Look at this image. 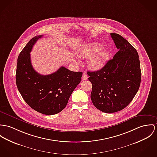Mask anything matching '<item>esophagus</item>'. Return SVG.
I'll return each mask as SVG.
<instances>
[{
    "label": "esophagus",
    "instance_id": "34e87169",
    "mask_svg": "<svg viewBox=\"0 0 157 157\" xmlns=\"http://www.w3.org/2000/svg\"><path fill=\"white\" fill-rule=\"evenodd\" d=\"M88 75L86 74V73H83V75H82V80H86L87 79H88Z\"/></svg>",
    "mask_w": 157,
    "mask_h": 157
}]
</instances>
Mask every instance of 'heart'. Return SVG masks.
I'll list each match as a JSON object with an SVG mask.
<instances>
[{
    "label": "heart",
    "instance_id": "b5f03b06",
    "mask_svg": "<svg viewBox=\"0 0 157 157\" xmlns=\"http://www.w3.org/2000/svg\"><path fill=\"white\" fill-rule=\"evenodd\" d=\"M102 48L98 43L88 44L78 49V55L80 57L90 58L88 61L89 67L94 71L99 70L106 64L110 56L108 51Z\"/></svg>",
    "mask_w": 157,
    "mask_h": 157
}]
</instances>
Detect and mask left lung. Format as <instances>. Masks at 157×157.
Instances as JSON below:
<instances>
[{"mask_svg":"<svg viewBox=\"0 0 157 157\" xmlns=\"http://www.w3.org/2000/svg\"><path fill=\"white\" fill-rule=\"evenodd\" d=\"M119 51L103 67L87 72L92 84L91 99L98 110L113 113L127 107L136 94L141 71L136 49L122 36L110 33Z\"/></svg>","mask_w":157,"mask_h":157,"instance_id":"obj_1","label":"left lung"}]
</instances>
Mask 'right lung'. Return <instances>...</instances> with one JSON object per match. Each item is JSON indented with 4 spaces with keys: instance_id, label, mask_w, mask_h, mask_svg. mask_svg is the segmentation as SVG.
<instances>
[{
    "instance_id": "1",
    "label": "right lung",
    "mask_w": 157,
    "mask_h": 157,
    "mask_svg": "<svg viewBox=\"0 0 157 157\" xmlns=\"http://www.w3.org/2000/svg\"><path fill=\"white\" fill-rule=\"evenodd\" d=\"M35 36L20 53L17 64L16 84L27 104L37 112L51 115L66 106L73 90L81 82L82 72H73L62 66L57 71L42 75L33 69L30 54L36 41Z\"/></svg>"
}]
</instances>
